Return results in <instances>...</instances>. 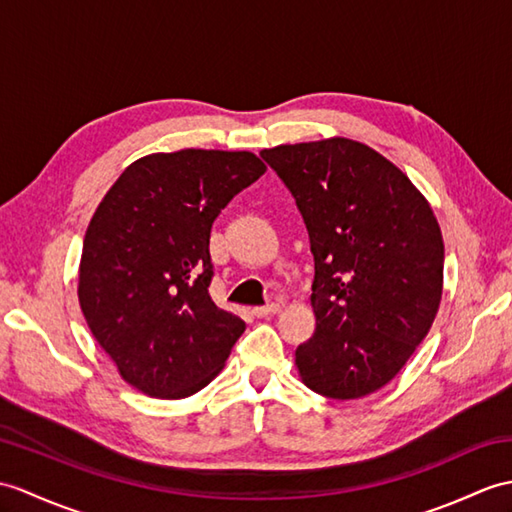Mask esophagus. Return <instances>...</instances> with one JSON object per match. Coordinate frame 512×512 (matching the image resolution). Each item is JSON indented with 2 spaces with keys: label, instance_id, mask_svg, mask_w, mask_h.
Returning <instances> with one entry per match:
<instances>
[{
  "label": "esophagus",
  "instance_id": "34e87169",
  "mask_svg": "<svg viewBox=\"0 0 512 512\" xmlns=\"http://www.w3.org/2000/svg\"><path fill=\"white\" fill-rule=\"evenodd\" d=\"M279 310H281V307H279L277 303H270V305H266V307H255V310H253V316H257V318L275 316V314H279Z\"/></svg>",
  "mask_w": 512,
  "mask_h": 512
}]
</instances>
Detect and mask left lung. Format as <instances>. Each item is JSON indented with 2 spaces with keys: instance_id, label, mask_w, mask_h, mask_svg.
<instances>
[{
  "instance_id": "8db88e82",
  "label": "left lung",
  "mask_w": 512,
  "mask_h": 512,
  "mask_svg": "<svg viewBox=\"0 0 512 512\" xmlns=\"http://www.w3.org/2000/svg\"><path fill=\"white\" fill-rule=\"evenodd\" d=\"M288 185L314 255V336L301 382L323 397L384 388L430 331L445 246L430 202L395 163L347 137L261 150Z\"/></svg>"
}]
</instances>
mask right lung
<instances>
[{
    "instance_id": "right-lung-1",
    "label": "right lung",
    "mask_w": 512,
    "mask_h": 512,
    "mask_svg": "<svg viewBox=\"0 0 512 512\" xmlns=\"http://www.w3.org/2000/svg\"><path fill=\"white\" fill-rule=\"evenodd\" d=\"M266 165L253 152L141 157L95 209L82 244L78 301L124 382L157 399L205 388L244 334L211 301V224Z\"/></svg>"
}]
</instances>
